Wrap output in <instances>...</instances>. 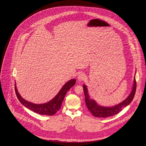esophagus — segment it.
I'll return each mask as SVG.
<instances>
[{"mask_svg":"<svg viewBox=\"0 0 146 146\" xmlns=\"http://www.w3.org/2000/svg\"><path fill=\"white\" fill-rule=\"evenodd\" d=\"M85 79H86V75L83 73H80L79 74L78 76V79L79 81H83Z\"/></svg>","mask_w":146,"mask_h":146,"instance_id":"1","label":"esophagus"}]
</instances>
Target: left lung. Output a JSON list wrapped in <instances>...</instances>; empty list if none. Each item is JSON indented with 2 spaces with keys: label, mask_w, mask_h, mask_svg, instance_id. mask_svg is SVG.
<instances>
[{
  "label": "left lung",
  "mask_w": 146,
  "mask_h": 146,
  "mask_svg": "<svg viewBox=\"0 0 146 146\" xmlns=\"http://www.w3.org/2000/svg\"><path fill=\"white\" fill-rule=\"evenodd\" d=\"M137 82L135 80V78H134L132 90L128 97L123 102L120 103L119 104L115 106L112 107H104L97 105L96 102L94 100L90 98L87 88L86 85H84L83 88L84 90L85 102L86 106H87L89 110L91 112L93 115L96 117L106 118L114 115L118 113L122 110V109L123 108L127 106L132 102L135 94Z\"/></svg>",
  "instance_id": "8db88e82"
}]
</instances>
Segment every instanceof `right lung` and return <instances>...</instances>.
I'll return each instance as SVG.
<instances>
[{
  "label": "right lung",
  "mask_w": 146,
  "mask_h": 146,
  "mask_svg": "<svg viewBox=\"0 0 146 146\" xmlns=\"http://www.w3.org/2000/svg\"><path fill=\"white\" fill-rule=\"evenodd\" d=\"M76 82V80L72 79L64 84L57 95L49 102L44 104H37L28 102L20 95L16 86L15 85V91L16 95L20 103L27 108L40 115H52L60 109L62 106L65 96L67 91L73 87Z\"/></svg>",
  "instance_id": "right-lung-1"
}]
</instances>
